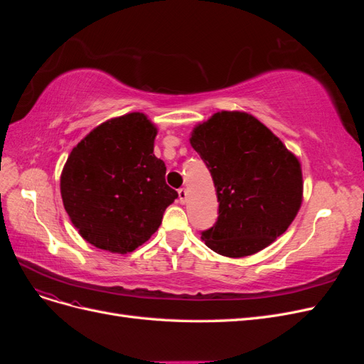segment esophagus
<instances>
[{
    "mask_svg": "<svg viewBox=\"0 0 364 364\" xmlns=\"http://www.w3.org/2000/svg\"><path fill=\"white\" fill-rule=\"evenodd\" d=\"M178 193H179V200H181V203H185V202H186V190H185V188H181Z\"/></svg>",
    "mask_w": 364,
    "mask_h": 364,
    "instance_id": "34e87169",
    "label": "esophagus"
}]
</instances>
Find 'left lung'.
<instances>
[{"label": "left lung", "mask_w": 364, "mask_h": 364, "mask_svg": "<svg viewBox=\"0 0 364 364\" xmlns=\"http://www.w3.org/2000/svg\"><path fill=\"white\" fill-rule=\"evenodd\" d=\"M190 142L217 191V222L202 232L209 249L247 257L287 230L302 203L301 164L261 121L217 112L193 130Z\"/></svg>", "instance_id": "obj_1"}]
</instances>
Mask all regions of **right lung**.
I'll return each instance as SVG.
<instances>
[{"mask_svg": "<svg viewBox=\"0 0 364 364\" xmlns=\"http://www.w3.org/2000/svg\"><path fill=\"white\" fill-rule=\"evenodd\" d=\"M156 132L144 114L132 112L97 126L70 153L60 194L87 243L114 253L135 250L178 199L153 153Z\"/></svg>", "mask_w": 364, "mask_h": 364, "instance_id": "1", "label": "right lung"}]
</instances>
